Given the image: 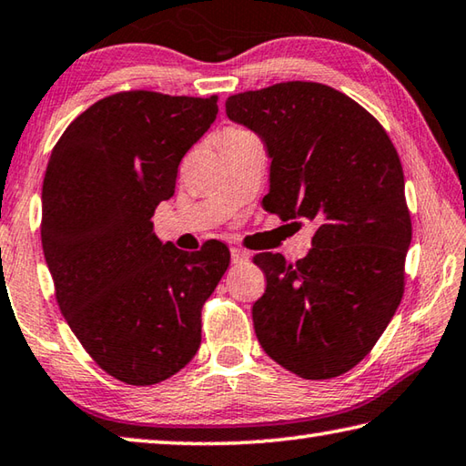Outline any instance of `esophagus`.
<instances>
[{"instance_id":"obj_1","label":"esophagus","mask_w":466,"mask_h":466,"mask_svg":"<svg viewBox=\"0 0 466 466\" xmlns=\"http://www.w3.org/2000/svg\"><path fill=\"white\" fill-rule=\"evenodd\" d=\"M249 259V253L245 251V249H239V248H233L231 249V261L233 263H243V261H248Z\"/></svg>"}]
</instances>
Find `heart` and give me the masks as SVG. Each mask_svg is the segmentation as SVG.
<instances>
[{
	"label": "heart",
	"instance_id": "1",
	"mask_svg": "<svg viewBox=\"0 0 466 466\" xmlns=\"http://www.w3.org/2000/svg\"><path fill=\"white\" fill-rule=\"evenodd\" d=\"M248 136H251V134H248V131H245V129H239V127H229V129L225 131L223 142H231V139H241V137H248Z\"/></svg>",
	"mask_w": 466,
	"mask_h": 466
}]
</instances>
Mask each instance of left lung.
Instances as JSON below:
<instances>
[{
    "mask_svg": "<svg viewBox=\"0 0 466 466\" xmlns=\"http://www.w3.org/2000/svg\"><path fill=\"white\" fill-rule=\"evenodd\" d=\"M225 107L268 150L263 208L319 225L296 263L253 258L268 279L251 309L258 340L284 370L330 380L370 353L401 300L411 221L400 156L371 113L320 83L239 93Z\"/></svg>",
    "mask_w": 466,
    "mask_h": 466,
    "instance_id": "left-lung-1",
    "label": "left lung"
}]
</instances>
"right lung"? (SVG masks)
I'll return each instance as SVG.
<instances>
[{
	"instance_id": "obj_1",
	"label": "right lung",
	"mask_w": 466,
	"mask_h": 466,
	"mask_svg": "<svg viewBox=\"0 0 466 466\" xmlns=\"http://www.w3.org/2000/svg\"><path fill=\"white\" fill-rule=\"evenodd\" d=\"M217 113V96L117 93L50 154L40 233L58 306L101 370L129 385L168 380L197 355L200 309L229 268L225 243L182 251L152 221Z\"/></svg>"
}]
</instances>
